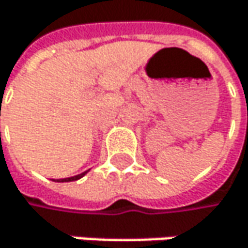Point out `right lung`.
I'll return each mask as SVG.
<instances>
[{"mask_svg": "<svg viewBox=\"0 0 248 248\" xmlns=\"http://www.w3.org/2000/svg\"><path fill=\"white\" fill-rule=\"evenodd\" d=\"M89 172V171H84V172L78 173V175H75V176H70V178H63V179H57V182H72V181H77V179H80V178H83L86 173Z\"/></svg>", "mask_w": 248, "mask_h": 248, "instance_id": "add662e5", "label": "right lung"}]
</instances>
